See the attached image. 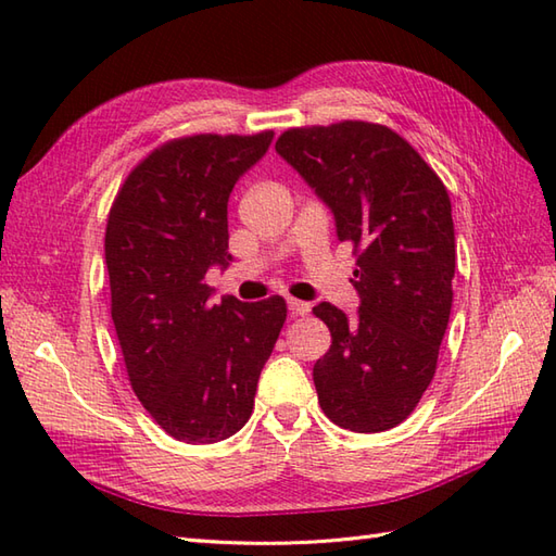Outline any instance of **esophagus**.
Listing matches in <instances>:
<instances>
[{"label":"esophagus","instance_id":"esophagus-1","mask_svg":"<svg viewBox=\"0 0 556 556\" xmlns=\"http://www.w3.org/2000/svg\"><path fill=\"white\" fill-rule=\"evenodd\" d=\"M287 303H289V313H291L293 317H299V315H308V313H311V303L296 301V299H289Z\"/></svg>","mask_w":556,"mask_h":556}]
</instances>
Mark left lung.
<instances>
[{"label": "left lung", "instance_id": "left-lung-1", "mask_svg": "<svg viewBox=\"0 0 556 556\" xmlns=\"http://www.w3.org/2000/svg\"><path fill=\"white\" fill-rule=\"evenodd\" d=\"M275 148L334 212L358 265L356 317L332 303L313 308L332 332L313 368L317 401L344 430H392L430 387L452 313V200L418 150L382 124L289 128Z\"/></svg>", "mask_w": 556, "mask_h": 556}]
</instances>
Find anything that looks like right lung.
Listing matches in <instances>:
<instances>
[{"label": "right lung", "instance_id": "1", "mask_svg": "<svg viewBox=\"0 0 556 556\" xmlns=\"http://www.w3.org/2000/svg\"><path fill=\"white\" fill-rule=\"evenodd\" d=\"M275 131L167 140L116 193L104 263L128 382L174 440L212 444L248 422L260 370L287 320L269 296L210 303L205 271L229 265L227 203Z\"/></svg>", "mask_w": 556, "mask_h": 556}]
</instances>
